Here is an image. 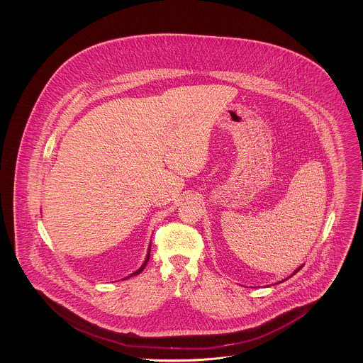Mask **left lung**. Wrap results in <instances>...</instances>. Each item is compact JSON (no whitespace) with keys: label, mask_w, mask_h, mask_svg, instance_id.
I'll list each match as a JSON object with an SVG mask.
<instances>
[{"label":"left lung","mask_w":363,"mask_h":363,"mask_svg":"<svg viewBox=\"0 0 363 363\" xmlns=\"http://www.w3.org/2000/svg\"><path fill=\"white\" fill-rule=\"evenodd\" d=\"M302 267H303V265H302ZM302 267H299V268H298V269H296V271H295V272H294L293 275H295V274H296V272H298V271H299V269H301V268H302Z\"/></svg>","instance_id":"obj_1"}]
</instances>
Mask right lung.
Returning <instances> with one entry per match:
<instances>
[{"label":"right lung","instance_id":"1","mask_svg":"<svg viewBox=\"0 0 363 363\" xmlns=\"http://www.w3.org/2000/svg\"><path fill=\"white\" fill-rule=\"evenodd\" d=\"M150 252H151V246H150V249H148V255H147V259H145V261H144V264H143V265H141V267H140V268H138V271H136V272H135V274H132V275H130V277H133V275H138V274H140V272H143V269H144V268H145V265H147V262H148V259H150Z\"/></svg>","mask_w":363,"mask_h":363}]
</instances>
